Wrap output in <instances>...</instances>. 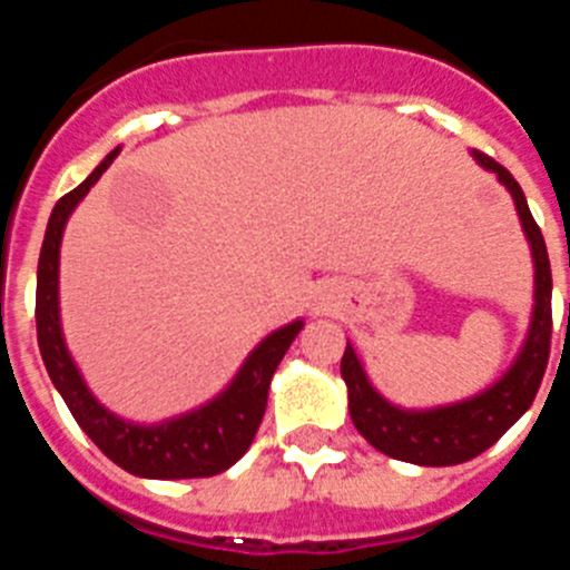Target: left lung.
I'll return each instance as SVG.
<instances>
[{
  "instance_id": "left-lung-1",
  "label": "left lung",
  "mask_w": 570,
  "mask_h": 570,
  "mask_svg": "<svg viewBox=\"0 0 570 570\" xmlns=\"http://www.w3.org/2000/svg\"><path fill=\"white\" fill-rule=\"evenodd\" d=\"M473 159L482 168L493 170L500 176V183L511 190L520 223L525 228L528 242H531L533 268H537V274H533L537 305H533L531 331H528V340L522 345V354L517 356L511 371L488 391L465 402H456V405L431 407V411H402V407L382 400L367 382L351 345L345 347L340 365L342 380L347 385V407H351V420H354L356 431L382 454L402 462H414V465H460V462H468L488 451L531 407L542 376H546L548 354H551V262H548L542 230L533 223L520 183L482 150H473Z\"/></svg>"
}]
</instances>
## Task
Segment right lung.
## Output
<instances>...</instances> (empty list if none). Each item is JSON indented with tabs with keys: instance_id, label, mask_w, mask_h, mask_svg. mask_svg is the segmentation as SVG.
Segmentation results:
<instances>
[{
	"instance_id": "right-lung-1",
	"label": "right lung",
	"mask_w": 570,
	"mask_h": 570,
	"mask_svg": "<svg viewBox=\"0 0 570 570\" xmlns=\"http://www.w3.org/2000/svg\"><path fill=\"white\" fill-rule=\"evenodd\" d=\"M116 154H119V148L110 150L79 188L65 194L48 219L37 271V340L42 362L48 367L50 382L57 385L65 405L70 407L73 420L116 465L125 468L128 473H136V476H148V480L214 476V473L228 471L254 442L262 416H265V405H268L271 376H274L276 365L282 362L291 342L302 331V320L291 322L276 334H271L268 340H262L254 347V354L245 360L228 391H223L214 402H208L194 414L145 428L130 425V422L110 414L108 407L99 405L79 376L62 340V325H59V245H62V230L70 210L77 208L90 185L108 170Z\"/></svg>"
}]
</instances>
